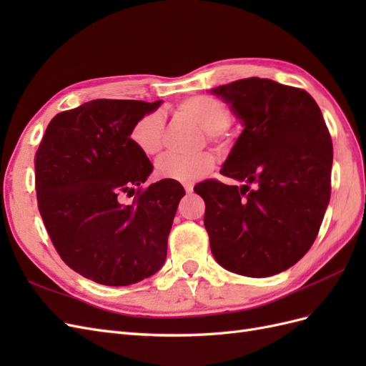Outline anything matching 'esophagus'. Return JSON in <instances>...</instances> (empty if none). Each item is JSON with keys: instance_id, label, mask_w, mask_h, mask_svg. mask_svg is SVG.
Masks as SVG:
<instances>
[{"instance_id": "1", "label": "esophagus", "mask_w": 366, "mask_h": 366, "mask_svg": "<svg viewBox=\"0 0 366 366\" xmlns=\"http://www.w3.org/2000/svg\"><path fill=\"white\" fill-rule=\"evenodd\" d=\"M183 187H184V191H186L187 194H191V192L194 191V184H192V183H184Z\"/></svg>"}]
</instances>
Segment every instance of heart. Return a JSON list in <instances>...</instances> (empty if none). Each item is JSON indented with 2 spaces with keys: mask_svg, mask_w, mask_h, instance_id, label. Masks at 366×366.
I'll use <instances>...</instances> for the list:
<instances>
[{
  "mask_svg": "<svg viewBox=\"0 0 366 366\" xmlns=\"http://www.w3.org/2000/svg\"><path fill=\"white\" fill-rule=\"evenodd\" d=\"M179 117L192 120L204 131L206 139L218 147H226L230 142L232 109L221 99L209 94H195L186 97L175 107ZM164 120L159 112L142 116L129 129V142L139 152L154 157L163 148ZM215 156L204 151L194 156H177L168 154L157 162V174L162 179L192 183L214 169Z\"/></svg>",
  "mask_w": 366,
  "mask_h": 366,
  "instance_id": "b5f03b06",
  "label": "heart"
}]
</instances>
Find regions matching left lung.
I'll use <instances>...</instances> for the list:
<instances>
[{"label":"left lung","instance_id":"8db88e82","mask_svg":"<svg viewBox=\"0 0 366 366\" xmlns=\"http://www.w3.org/2000/svg\"><path fill=\"white\" fill-rule=\"evenodd\" d=\"M214 93L244 124L219 174L246 183L209 179L194 187L206 204L210 250L238 274L284 272L312 247L322 224L331 194L330 131L302 88L247 77Z\"/></svg>","mask_w":366,"mask_h":366}]
</instances>
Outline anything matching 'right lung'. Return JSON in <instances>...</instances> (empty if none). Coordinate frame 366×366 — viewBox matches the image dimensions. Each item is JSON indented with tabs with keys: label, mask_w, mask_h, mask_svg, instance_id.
Segmentation results:
<instances>
[{
	"label": "right lung",
	"mask_w": 366,
	"mask_h": 366,
	"mask_svg": "<svg viewBox=\"0 0 366 366\" xmlns=\"http://www.w3.org/2000/svg\"><path fill=\"white\" fill-rule=\"evenodd\" d=\"M157 102L96 99L54 116L35 154L38 209L70 269L104 285H129L163 265L179 182L143 186L152 163L129 142ZM125 196H134L129 205Z\"/></svg>",
	"instance_id": "obj_1"
}]
</instances>
